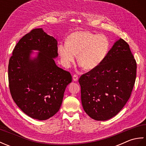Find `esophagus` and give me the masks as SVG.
<instances>
[{"label": "esophagus", "instance_id": "esophagus-1", "mask_svg": "<svg viewBox=\"0 0 146 146\" xmlns=\"http://www.w3.org/2000/svg\"><path fill=\"white\" fill-rule=\"evenodd\" d=\"M73 80L74 82H77L78 80V76L76 75H74L73 76Z\"/></svg>", "mask_w": 146, "mask_h": 146}]
</instances>
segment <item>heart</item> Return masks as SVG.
Instances as JSON below:
<instances>
[{
    "instance_id": "obj_1",
    "label": "heart",
    "mask_w": 146,
    "mask_h": 146,
    "mask_svg": "<svg viewBox=\"0 0 146 146\" xmlns=\"http://www.w3.org/2000/svg\"><path fill=\"white\" fill-rule=\"evenodd\" d=\"M110 42L106 36L95 35L86 31L74 32L68 37L66 44L58 46L62 64L70 67L78 55V61L86 71L94 70L106 56Z\"/></svg>"
}]
</instances>
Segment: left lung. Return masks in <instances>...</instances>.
Instances as JSON below:
<instances>
[{"instance_id":"1","label":"left lung","mask_w":146,"mask_h":146,"mask_svg":"<svg viewBox=\"0 0 146 146\" xmlns=\"http://www.w3.org/2000/svg\"><path fill=\"white\" fill-rule=\"evenodd\" d=\"M136 69L129 45L119 39L102 63L79 79L82 106L88 115L99 121L115 116L131 97Z\"/></svg>"}]
</instances>
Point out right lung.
<instances>
[{
    "instance_id": "1",
    "label": "right lung",
    "mask_w": 146,
    "mask_h": 146,
    "mask_svg": "<svg viewBox=\"0 0 146 146\" xmlns=\"http://www.w3.org/2000/svg\"><path fill=\"white\" fill-rule=\"evenodd\" d=\"M57 45L54 37L42 28L35 29L17 42L9 60L12 97L21 110L33 119L45 120L56 113L65 89L72 82L71 74L55 63Z\"/></svg>"
}]
</instances>
